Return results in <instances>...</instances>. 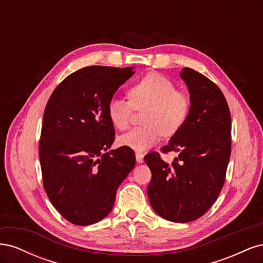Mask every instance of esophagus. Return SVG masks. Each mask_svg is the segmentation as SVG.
Instances as JSON below:
<instances>
[{
    "instance_id": "1",
    "label": "esophagus",
    "mask_w": 263,
    "mask_h": 263,
    "mask_svg": "<svg viewBox=\"0 0 263 263\" xmlns=\"http://www.w3.org/2000/svg\"><path fill=\"white\" fill-rule=\"evenodd\" d=\"M136 161H137L138 163H142V162H144V154L136 153Z\"/></svg>"
}]
</instances>
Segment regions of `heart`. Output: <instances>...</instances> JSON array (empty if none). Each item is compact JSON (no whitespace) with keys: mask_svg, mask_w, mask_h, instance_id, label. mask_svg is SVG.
<instances>
[{"mask_svg":"<svg viewBox=\"0 0 263 263\" xmlns=\"http://www.w3.org/2000/svg\"><path fill=\"white\" fill-rule=\"evenodd\" d=\"M129 100L112 98L107 104V115L116 128L129 126L134 108L145 109L142 123L119 136L121 146L142 153L160 141L162 135L172 136L185 124L190 113V100L176 85L157 72H150L135 82L128 90Z\"/></svg>","mask_w":263,"mask_h":263,"instance_id":"obj_1","label":"heart"}]
</instances>
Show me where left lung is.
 Wrapping results in <instances>:
<instances>
[{
    "instance_id": "8db88e82",
    "label": "left lung",
    "mask_w": 263,
    "mask_h": 263,
    "mask_svg": "<svg viewBox=\"0 0 263 263\" xmlns=\"http://www.w3.org/2000/svg\"><path fill=\"white\" fill-rule=\"evenodd\" d=\"M190 93L185 124L162 153L178 157L169 164L158 153L145 156L151 170L149 202L162 218L193 221L210 210L224 185L232 149V118L224 94L210 79L191 68L180 73Z\"/></svg>"
}]
</instances>
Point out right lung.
Listing matches in <instances>:
<instances>
[{"label": "right lung", "mask_w": 263, "mask_h": 263, "mask_svg": "<svg viewBox=\"0 0 263 263\" xmlns=\"http://www.w3.org/2000/svg\"><path fill=\"white\" fill-rule=\"evenodd\" d=\"M134 73V67L80 69L55 87L46 105L39 141L44 187L54 209L74 225L106 217L136 163L130 148L107 153L115 139L108 101Z\"/></svg>", "instance_id": "obj_1"}]
</instances>
